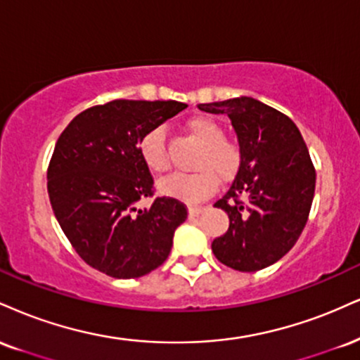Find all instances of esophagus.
I'll return each mask as SVG.
<instances>
[{"mask_svg":"<svg viewBox=\"0 0 360 360\" xmlns=\"http://www.w3.org/2000/svg\"><path fill=\"white\" fill-rule=\"evenodd\" d=\"M202 211L201 206H189V216H198Z\"/></svg>","mask_w":360,"mask_h":360,"instance_id":"34e87169","label":"esophagus"}]
</instances>
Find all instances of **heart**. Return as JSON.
Returning <instances> with one entry per match:
<instances>
[{"mask_svg":"<svg viewBox=\"0 0 360 360\" xmlns=\"http://www.w3.org/2000/svg\"><path fill=\"white\" fill-rule=\"evenodd\" d=\"M188 127L202 146L194 164L198 171L171 174L159 183V191L186 201H199L214 191L219 179L229 181L236 176L241 166V147L224 139L221 125L210 117H194ZM139 153L153 172L161 174L169 169L166 136L161 127L153 129L142 137Z\"/></svg>","mask_w":360,"mask_h":360,"instance_id":"obj_1","label":"heart"}]
</instances>
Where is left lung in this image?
<instances>
[{
  "mask_svg": "<svg viewBox=\"0 0 360 360\" xmlns=\"http://www.w3.org/2000/svg\"><path fill=\"white\" fill-rule=\"evenodd\" d=\"M226 114L241 147V166L214 202L229 228L211 243L214 257L238 271H258L288 253L304 231L314 201L315 169L292 119L251 97L199 103Z\"/></svg>",
  "mask_w": 360,
  "mask_h": 360,
  "instance_id": "1",
  "label": "left lung"
}]
</instances>
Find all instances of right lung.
<instances>
[{"instance_id": "right-lung-1", "label": "right lung", "mask_w": 360, "mask_h": 360, "mask_svg": "<svg viewBox=\"0 0 360 360\" xmlns=\"http://www.w3.org/2000/svg\"><path fill=\"white\" fill-rule=\"evenodd\" d=\"M176 101H112L75 117L56 141L49 196L56 221L86 265L112 278H139L161 266L188 210L155 198L142 161V137L186 109Z\"/></svg>"}]
</instances>
